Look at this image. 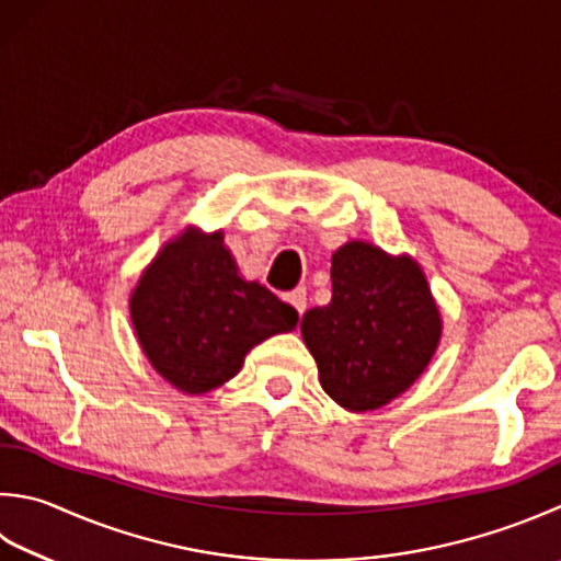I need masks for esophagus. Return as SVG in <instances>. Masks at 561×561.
I'll return each mask as SVG.
<instances>
[{"mask_svg": "<svg viewBox=\"0 0 561 561\" xmlns=\"http://www.w3.org/2000/svg\"><path fill=\"white\" fill-rule=\"evenodd\" d=\"M285 300H288L295 310H298V314L305 312V308H308V293H305V288H295L293 293L285 295Z\"/></svg>", "mask_w": 561, "mask_h": 561, "instance_id": "34e87169", "label": "esophagus"}]
</instances>
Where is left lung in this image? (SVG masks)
<instances>
[{
    "label": "left lung",
    "instance_id": "obj_1",
    "mask_svg": "<svg viewBox=\"0 0 561 561\" xmlns=\"http://www.w3.org/2000/svg\"><path fill=\"white\" fill-rule=\"evenodd\" d=\"M302 340L334 403L352 412L398 398L425 371L442 320L420 266L348 241L332 256V300L302 314Z\"/></svg>",
    "mask_w": 561,
    "mask_h": 561
}]
</instances>
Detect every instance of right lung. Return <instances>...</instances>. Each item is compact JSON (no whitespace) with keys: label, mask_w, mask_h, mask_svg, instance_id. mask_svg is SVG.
I'll return each mask as SVG.
<instances>
[{"label":"right lung","mask_w":561,"mask_h":561,"mask_svg":"<svg viewBox=\"0 0 561 561\" xmlns=\"http://www.w3.org/2000/svg\"><path fill=\"white\" fill-rule=\"evenodd\" d=\"M144 354L183 393H207L239 374L251 346L290 332L298 312L266 285L239 276L225 237L187 229L171 241L131 293Z\"/></svg>","instance_id":"right-lung-1"}]
</instances>
